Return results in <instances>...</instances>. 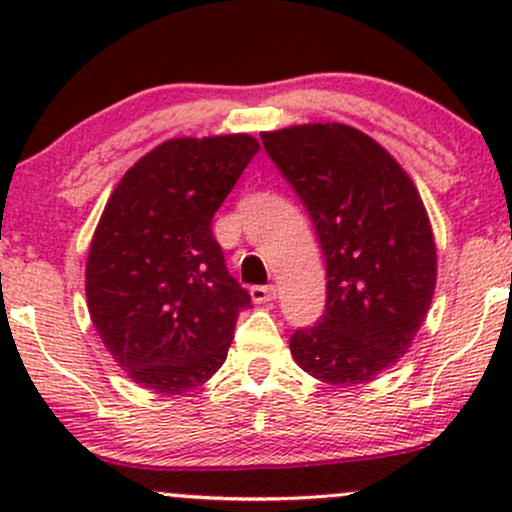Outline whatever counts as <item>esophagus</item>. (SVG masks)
Masks as SVG:
<instances>
[{
  "label": "esophagus",
  "instance_id": "obj_1",
  "mask_svg": "<svg viewBox=\"0 0 512 512\" xmlns=\"http://www.w3.org/2000/svg\"><path fill=\"white\" fill-rule=\"evenodd\" d=\"M250 298L255 303H267V301H274L276 298V286H250Z\"/></svg>",
  "mask_w": 512,
  "mask_h": 512
}]
</instances>
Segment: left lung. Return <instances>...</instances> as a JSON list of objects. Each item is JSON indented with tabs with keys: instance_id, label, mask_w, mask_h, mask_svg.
<instances>
[{
	"instance_id": "8db88e82",
	"label": "left lung",
	"mask_w": 512,
	"mask_h": 512,
	"mask_svg": "<svg viewBox=\"0 0 512 512\" xmlns=\"http://www.w3.org/2000/svg\"><path fill=\"white\" fill-rule=\"evenodd\" d=\"M267 154L313 219L327 264V305L291 334L305 373L368 383L409 351L436 289V243L402 166L339 122L262 132Z\"/></svg>"
}]
</instances>
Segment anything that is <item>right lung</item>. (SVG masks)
<instances>
[{"label":"right lung","instance_id":"right-lung-1","mask_svg":"<svg viewBox=\"0 0 512 512\" xmlns=\"http://www.w3.org/2000/svg\"><path fill=\"white\" fill-rule=\"evenodd\" d=\"M257 151L250 134L168 139L105 204L86 260L88 313L134 383L182 395L226 361L250 296L228 274L211 219Z\"/></svg>","mask_w":512,"mask_h":512}]
</instances>
